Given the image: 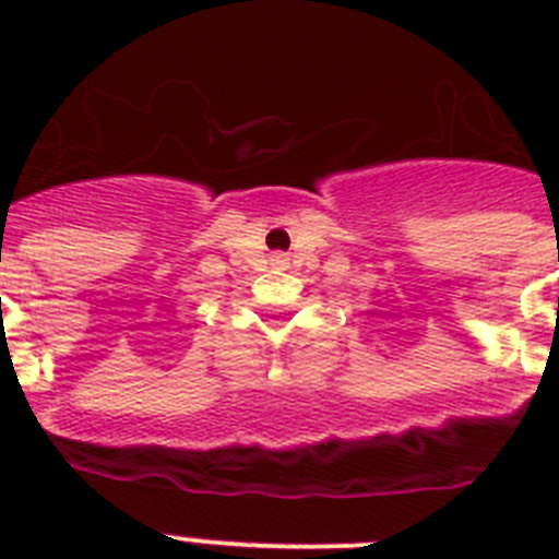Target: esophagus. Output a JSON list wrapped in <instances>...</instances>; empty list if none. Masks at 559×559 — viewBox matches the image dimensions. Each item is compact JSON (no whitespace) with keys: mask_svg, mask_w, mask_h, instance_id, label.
<instances>
[{"mask_svg":"<svg viewBox=\"0 0 559 559\" xmlns=\"http://www.w3.org/2000/svg\"><path fill=\"white\" fill-rule=\"evenodd\" d=\"M274 260H276V263H283L285 257H283V254H276V257H274Z\"/></svg>","mask_w":559,"mask_h":559,"instance_id":"esophagus-1","label":"esophagus"}]
</instances>
